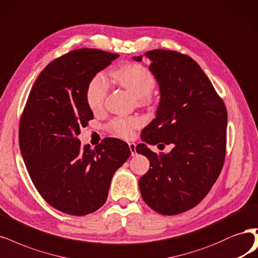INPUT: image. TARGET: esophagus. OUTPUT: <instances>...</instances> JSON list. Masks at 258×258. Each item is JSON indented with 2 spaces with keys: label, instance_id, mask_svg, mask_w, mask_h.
Instances as JSON below:
<instances>
[{
  "label": "esophagus",
  "instance_id": "34e87169",
  "mask_svg": "<svg viewBox=\"0 0 258 258\" xmlns=\"http://www.w3.org/2000/svg\"><path fill=\"white\" fill-rule=\"evenodd\" d=\"M129 148L131 152V156H136L137 155V150H136V144L135 143H129Z\"/></svg>",
  "mask_w": 258,
  "mask_h": 258
}]
</instances>
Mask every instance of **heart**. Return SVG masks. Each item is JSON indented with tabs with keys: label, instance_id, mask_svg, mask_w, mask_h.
<instances>
[{
	"label": "heart",
	"instance_id": "b5f03b06",
	"mask_svg": "<svg viewBox=\"0 0 258 258\" xmlns=\"http://www.w3.org/2000/svg\"><path fill=\"white\" fill-rule=\"evenodd\" d=\"M112 78L126 90L130 91L141 102L149 99L156 86V79L149 70L139 64H127L112 72ZM109 80L104 74L99 73L93 77L87 85L86 100L90 108L96 112L102 109L109 92ZM140 126V120L136 117H117L109 125L113 135L129 139Z\"/></svg>",
	"mask_w": 258,
	"mask_h": 258
}]
</instances>
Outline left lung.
I'll list each match as a JSON object with an SVG mask.
<instances>
[{
  "mask_svg": "<svg viewBox=\"0 0 258 258\" xmlns=\"http://www.w3.org/2000/svg\"><path fill=\"white\" fill-rule=\"evenodd\" d=\"M145 55L152 60L149 70L160 88V102L156 118L142 131L145 143L137 146L150 163L139 188L150 208L174 216L197 206L218 179L225 159L227 112L190 56L162 49ZM146 144H173V148L157 155Z\"/></svg>",
  "mask_w": 258,
  "mask_h": 258,
  "instance_id": "obj_1",
  "label": "left lung"
}]
</instances>
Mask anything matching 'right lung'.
<instances>
[{
	"instance_id": "right-lung-1",
	"label": "right lung",
	"mask_w": 258,
	"mask_h": 258,
	"mask_svg": "<svg viewBox=\"0 0 258 258\" xmlns=\"http://www.w3.org/2000/svg\"><path fill=\"white\" fill-rule=\"evenodd\" d=\"M118 57L97 49H78L44 68L23 110L19 145L39 194L57 210L85 216L108 199L110 184L131 153L118 139H104L95 149L77 138L94 114L86 100L93 77Z\"/></svg>"
}]
</instances>
